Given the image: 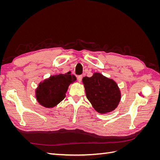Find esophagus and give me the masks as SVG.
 <instances>
[{
    "label": "esophagus",
    "instance_id": "obj_1",
    "mask_svg": "<svg viewBox=\"0 0 160 160\" xmlns=\"http://www.w3.org/2000/svg\"><path fill=\"white\" fill-rule=\"evenodd\" d=\"M82 78H83V77H82V75H79L78 77H77V80H78L79 82H81V80H82Z\"/></svg>",
    "mask_w": 160,
    "mask_h": 160
}]
</instances>
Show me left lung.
<instances>
[{"instance_id":"1","label":"left lung","mask_w":160,"mask_h":160,"mask_svg":"<svg viewBox=\"0 0 160 160\" xmlns=\"http://www.w3.org/2000/svg\"><path fill=\"white\" fill-rule=\"evenodd\" d=\"M86 97L96 111L109 113L117 108L121 100V91L116 82L99 72L83 78Z\"/></svg>"}]
</instances>
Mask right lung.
Segmentation results:
<instances>
[{"instance_id": "add662e5", "label": "right lung", "mask_w": 160, "mask_h": 160, "mask_svg": "<svg viewBox=\"0 0 160 160\" xmlns=\"http://www.w3.org/2000/svg\"><path fill=\"white\" fill-rule=\"evenodd\" d=\"M76 80L75 76L68 72L51 76L41 82L35 91L38 103L45 108H54L64 99L69 86Z\"/></svg>"}]
</instances>
